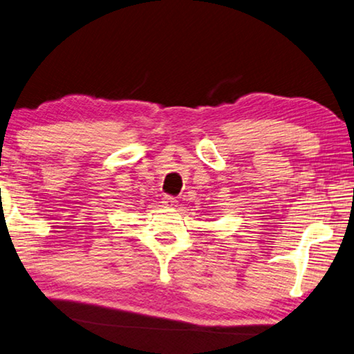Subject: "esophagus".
Wrapping results in <instances>:
<instances>
[{"label":"esophagus","mask_w":354,"mask_h":354,"mask_svg":"<svg viewBox=\"0 0 354 354\" xmlns=\"http://www.w3.org/2000/svg\"><path fill=\"white\" fill-rule=\"evenodd\" d=\"M162 205H165V207H177V204H178V201L176 199V198H172V196H165V198H162Z\"/></svg>","instance_id":"34e87169"}]
</instances>
